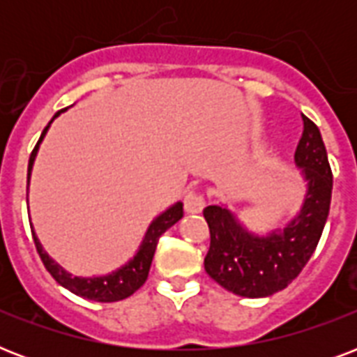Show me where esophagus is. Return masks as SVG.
<instances>
[{
	"label": "esophagus",
	"mask_w": 357,
	"mask_h": 357,
	"mask_svg": "<svg viewBox=\"0 0 357 357\" xmlns=\"http://www.w3.org/2000/svg\"><path fill=\"white\" fill-rule=\"evenodd\" d=\"M183 206H185V211L190 213V215L202 213V209H204V206H206L204 195L198 192V190H189V192L185 195Z\"/></svg>",
	"instance_id": "1"
}]
</instances>
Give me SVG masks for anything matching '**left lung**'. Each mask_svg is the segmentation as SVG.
I'll return each mask as SVG.
<instances>
[{
    "label": "left lung",
    "instance_id": "1",
    "mask_svg": "<svg viewBox=\"0 0 357 357\" xmlns=\"http://www.w3.org/2000/svg\"><path fill=\"white\" fill-rule=\"evenodd\" d=\"M304 131L294 162L307 183L304 206L283 229L255 235L222 206H207L204 217L211 244L204 266L209 276L231 293L263 298L282 291L298 276L315 252L330 213L333 176L321 131L302 114Z\"/></svg>",
    "mask_w": 357,
    "mask_h": 357
}]
</instances>
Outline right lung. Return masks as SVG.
Returning <instances> with one entry per match:
<instances>
[{"label":"right lung","mask_w":357,"mask_h":357,"mask_svg":"<svg viewBox=\"0 0 357 357\" xmlns=\"http://www.w3.org/2000/svg\"><path fill=\"white\" fill-rule=\"evenodd\" d=\"M59 113H63V111H59ZM59 113L53 116L52 122L57 119ZM52 122L44 128L40 139L36 142L35 150L31 151L29 167H27V183H29L31 170H33V162H35L38 146H40L42 139L46 137L47 129H50ZM181 217H183V204H181V202L174 204L172 207H168L167 211L161 213V215L150 224V228L146 231L144 238H142V244H140L139 252H137V255H135L133 259L129 261L128 265L120 266L119 271L107 274V276H72L70 272L64 271L63 266L59 265V263H55V261L44 252L40 241L36 238L35 231H33V238H35L36 252L40 255V259L42 263H44V266H46V271L52 274L53 280H55L59 285H63L64 289H68L70 293L77 294V296H83V298L86 300H94V302H119V300L131 296L137 289H140L144 285L146 278H148V272H150L151 259H153V254H155L157 243H159V237H161L168 228H172L174 224L178 222Z\"/></svg>","instance_id":"add662e5"}]
</instances>
